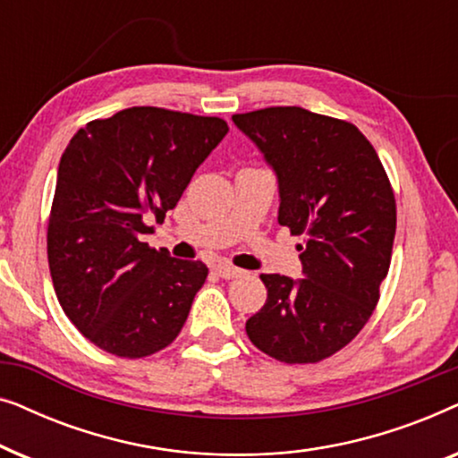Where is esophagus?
Returning a JSON list of instances; mask_svg holds the SVG:
<instances>
[{
	"instance_id": "34e87169",
	"label": "esophagus",
	"mask_w": 458,
	"mask_h": 458,
	"mask_svg": "<svg viewBox=\"0 0 458 458\" xmlns=\"http://www.w3.org/2000/svg\"><path fill=\"white\" fill-rule=\"evenodd\" d=\"M216 273L221 275L223 279H235V277H240L243 271H242V268L233 267V265H227V262H223V265H216Z\"/></svg>"
}]
</instances>
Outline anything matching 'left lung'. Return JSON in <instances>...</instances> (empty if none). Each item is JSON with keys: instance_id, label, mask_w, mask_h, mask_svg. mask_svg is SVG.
Returning <instances> with one entry per match:
<instances>
[{"instance_id": "left-lung-1", "label": "left lung", "mask_w": 458, "mask_h": 458, "mask_svg": "<svg viewBox=\"0 0 458 458\" xmlns=\"http://www.w3.org/2000/svg\"><path fill=\"white\" fill-rule=\"evenodd\" d=\"M233 123L277 174L279 225L304 237V279L260 275L267 302L246 321V334L287 365L329 359L379 302L396 235L390 179L352 123L298 106L233 114Z\"/></svg>"}]
</instances>
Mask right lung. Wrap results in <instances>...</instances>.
I'll list each match as a JSON object with an SVG mask.
<instances>
[{
  "mask_svg": "<svg viewBox=\"0 0 458 458\" xmlns=\"http://www.w3.org/2000/svg\"><path fill=\"white\" fill-rule=\"evenodd\" d=\"M227 123L135 106L79 129L62 154L47 223L58 302L91 344L143 359L173 344L208 277L199 260L149 248Z\"/></svg>",
  "mask_w": 458,
  "mask_h": 458,
  "instance_id": "obj_1",
  "label": "right lung"
}]
</instances>
